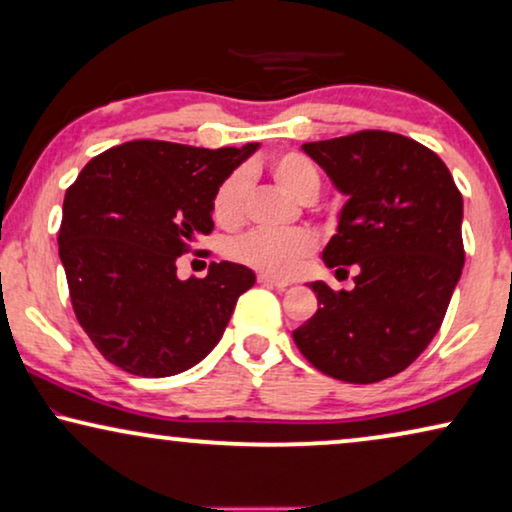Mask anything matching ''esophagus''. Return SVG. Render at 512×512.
<instances>
[{
  "mask_svg": "<svg viewBox=\"0 0 512 512\" xmlns=\"http://www.w3.org/2000/svg\"><path fill=\"white\" fill-rule=\"evenodd\" d=\"M258 282L265 286H275V289H286V286H289V279H277L270 275H258Z\"/></svg>",
  "mask_w": 512,
  "mask_h": 512,
  "instance_id": "obj_1",
  "label": "esophagus"
}]
</instances>
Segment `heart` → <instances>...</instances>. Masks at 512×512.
I'll return each mask as SVG.
<instances>
[{"label":"heart","instance_id":"obj_1","mask_svg":"<svg viewBox=\"0 0 512 512\" xmlns=\"http://www.w3.org/2000/svg\"><path fill=\"white\" fill-rule=\"evenodd\" d=\"M272 179L298 200H312L319 193V170L300 153H282L270 165ZM249 191V172L235 170L216 186L212 195V216L221 226H235L242 221L244 200ZM317 251V237L310 230L268 233L249 230L228 242L226 254L235 263L249 265L270 277H289Z\"/></svg>","mask_w":512,"mask_h":512}]
</instances>
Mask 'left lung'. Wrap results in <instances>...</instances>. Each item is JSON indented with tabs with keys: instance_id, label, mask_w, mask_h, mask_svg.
<instances>
[{
	"instance_id": "left-lung-1",
	"label": "left lung",
	"mask_w": 512,
	"mask_h": 512,
	"mask_svg": "<svg viewBox=\"0 0 512 512\" xmlns=\"http://www.w3.org/2000/svg\"><path fill=\"white\" fill-rule=\"evenodd\" d=\"M347 195L324 249L352 291L312 282L319 310L293 331L300 354L335 380L394 377L429 347L464 268V200L450 170L415 139L384 130L303 144Z\"/></svg>"
}]
</instances>
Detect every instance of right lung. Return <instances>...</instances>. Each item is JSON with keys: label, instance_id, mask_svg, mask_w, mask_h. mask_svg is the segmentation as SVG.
<instances>
[{"label": "right lung", "instance_id": "right-lung-1", "mask_svg": "<svg viewBox=\"0 0 512 512\" xmlns=\"http://www.w3.org/2000/svg\"><path fill=\"white\" fill-rule=\"evenodd\" d=\"M135 139L100 153L67 188L58 233L76 319L125 373H184L216 347L256 275L212 263L177 277V258L214 230L216 186L256 151Z\"/></svg>", "mask_w": 512, "mask_h": 512}]
</instances>
